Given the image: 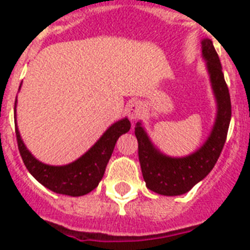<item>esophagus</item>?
Masks as SVG:
<instances>
[{
    "mask_svg": "<svg viewBox=\"0 0 250 250\" xmlns=\"http://www.w3.org/2000/svg\"><path fill=\"white\" fill-rule=\"evenodd\" d=\"M142 113H143V105L139 103V102H130V103L127 104L126 115L131 121L139 119V117L142 116Z\"/></svg>",
    "mask_w": 250,
    "mask_h": 250,
    "instance_id": "34e87169",
    "label": "esophagus"
}]
</instances>
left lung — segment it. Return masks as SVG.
I'll list each match as a JSON object with an SVG mask.
<instances>
[{
	"label": "left lung",
	"instance_id": "8db88e82",
	"mask_svg": "<svg viewBox=\"0 0 250 250\" xmlns=\"http://www.w3.org/2000/svg\"><path fill=\"white\" fill-rule=\"evenodd\" d=\"M202 59L206 61L211 88L216 100V117L208 138L190 155L172 158L152 143L141 121L135 125L138 156L143 180L150 190L162 195H180L210 173L227 138L231 121V98L224 81L220 60L210 39L202 40Z\"/></svg>",
	"mask_w": 250,
	"mask_h": 250
}]
</instances>
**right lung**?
Segmentation results:
<instances>
[{
    "instance_id": "right-lung-1",
    "label": "right lung",
    "mask_w": 250,
    "mask_h": 250,
    "mask_svg": "<svg viewBox=\"0 0 250 250\" xmlns=\"http://www.w3.org/2000/svg\"><path fill=\"white\" fill-rule=\"evenodd\" d=\"M15 107H17V100H15ZM129 130H130V121L126 117L121 119L117 123L112 124L104 131V134L98 139V142L73 163L66 166H49L39 162L27 150L17 126V116H15V134H17L18 148L28 172L49 190L59 194L71 195V197L84 195L98 187L100 180L103 179L105 167L111 159L117 139Z\"/></svg>"
}]
</instances>
